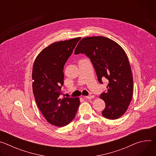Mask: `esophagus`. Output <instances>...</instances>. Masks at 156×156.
<instances>
[{"label":"esophagus","mask_w":156,"mask_h":156,"mask_svg":"<svg viewBox=\"0 0 156 156\" xmlns=\"http://www.w3.org/2000/svg\"><path fill=\"white\" fill-rule=\"evenodd\" d=\"M83 98H84V99H93V98H94V96H92V95H90V96H84Z\"/></svg>","instance_id":"34e87169"}]
</instances>
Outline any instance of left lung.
<instances>
[{
  "label": "left lung",
  "mask_w": 156,
  "mask_h": 156,
  "mask_svg": "<svg viewBox=\"0 0 156 156\" xmlns=\"http://www.w3.org/2000/svg\"><path fill=\"white\" fill-rule=\"evenodd\" d=\"M84 54L90 58L98 81L107 79V92L101 94L105 103L102 116L110 120L122 117L127 110L133 96V81L128 57L119 44L104 36L83 38L75 54Z\"/></svg>",
  "instance_id": "1"
}]
</instances>
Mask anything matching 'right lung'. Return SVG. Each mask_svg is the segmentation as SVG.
Wrapping results in <instances>:
<instances>
[{"mask_svg":"<svg viewBox=\"0 0 156 156\" xmlns=\"http://www.w3.org/2000/svg\"><path fill=\"white\" fill-rule=\"evenodd\" d=\"M81 37L54 42L44 49L33 64V91L37 105L46 120L59 127L70 123L80 104L78 98H64L63 66Z\"/></svg>","mask_w":156,"mask_h":156,"instance_id":"add662e5","label":"right lung"}]
</instances>
